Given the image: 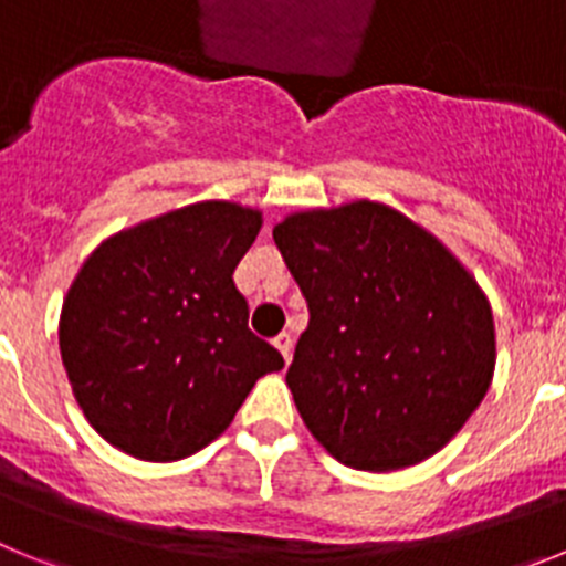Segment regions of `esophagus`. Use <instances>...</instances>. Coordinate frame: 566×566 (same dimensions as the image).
<instances>
[{
    "mask_svg": "<svg viewBox=\"0 0 566 566\" xmlns=\"http://www.w3.org/2000/svg\"><path fill=\"white\" fill-rule=\"evenodd\" d=\"M274 343V348H277L280 354H283V359H286V363H292V352H294V339H292V334H277V337L272 339Z\"/></svg>",
    "mask_w": 566,
    "mask_h": 566,
    "instance_id": "obj_1",
    "label": "esophagus"
}]
</instances>
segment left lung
Segmentation results:
<instances>
[{
  "label": "left lung",
  "instance_id": "1",
  "mask_svg": "<svg viewBox=\"0 0 566 566\" xmlns=\"http://www.w3.org/2000/svg\"><path fill=\"white\" fill-rule=\"evenodd\" d=\"M272 234L308 303L286 385L312 437L371 473L442 451L496 371L476 277L437 234L368 198L292 212Z\"/></svg>",
  "mask_w": 566,
  "mask_h": 566
}]
</instances>
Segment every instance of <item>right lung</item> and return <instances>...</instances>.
Here are the masks:
<instances>
[{
    "label": "right lung",
    "instance_id": "add662e5",
    "mask_svg": "<svg viewBox=\"0 0 566 566\" xmlns=\"http://www.w3.org/2000/svg\"><path fill=\"white\" fill-rule=\"evenodd\" d=\"M263 212L198 201L102 240L70 283L59 348L87 422L144 462L192 457L221 437L277 348L247 326L232 272Z\"/></svg>",
    "mask_w": 566,
    "mask_h": 566
}]
</instances>
